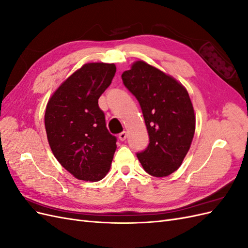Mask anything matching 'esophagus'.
Instances as JSON below:
<instances>
[{"label":"esophagus","mask_w":248,"mask_h":248,"mask_svg":"<svg viewBox=\"0 0 248 248\" xmlns=\"http://www.w3.org/2000/svg\"><path fill=\"white\" fill-rule=\"evenodd\" d=\"M126 138H127V133H126L125 131H123V132H121V133L119 134V140H121V141L125 140H126Z\"/></svg>","instance_id":"esophagus-1"}]
</instances>
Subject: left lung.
<instances>
[{
    "mask_svg": "<svg viewBox=\"0 0 248 248\" xmlns=\"http://www.w3.org/2000/svg\"><path fill=\"white\" fill-rule=\"evenodd\" d=\"M122 79L140 102L149 134V145L138 158L148 174L167 177L182 164L196 130L188 92L174 78L144 61L134 62Z\"/></svg>",
    "mask_w": 248,
    "mask_h": 248,
    "instance_id": "8db88e82",
    "label": "left lung"
}]
</instances>
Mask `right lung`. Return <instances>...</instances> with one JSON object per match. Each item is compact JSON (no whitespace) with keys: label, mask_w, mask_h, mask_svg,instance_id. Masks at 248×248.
I'll use <instances>...</instances> for the list:
<instances>
[{"label":"right lung","mask_w":248,"mask_h":248,"mask_svg":"<svg viewBox=\"0 0 248 248\" xmlns=\"http://www.w3.org/2000/svg\"><path fill=\"white\" fill-rule=\"evenodd\" d=\"M116 65L87 63L49 98L44 123L57 160L78 180L96 182L107 176L117 149L98 99L115 77Z\"/></svg>","instance_id":"1"}]
</instances>
